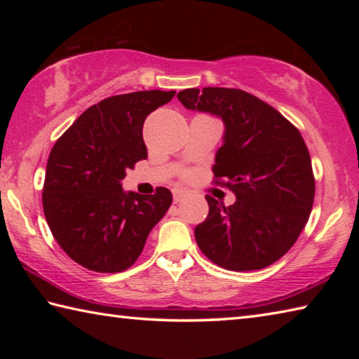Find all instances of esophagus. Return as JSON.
<instances>
[{"label":"esophagus","mask_w":359,"mask_h":359,"mask_svg":"<svg viewBox=\"0 0 359 359\" xmlns=\"http://www.w3.org/2000/svg\"><path fill=\"white\" fill-rule=\"evenodd\" d=\"M172 196H174V203H179L187 196V190L185 188H174Z\"/></svg>","instance_id":"obj_1"}]
</instances>
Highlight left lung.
I'll return each instance as SVG.
<instances>
[{
  "instance_id": "left-lung-1",
  "label": "left lung",
  "mask_w": 359,
  "mask_h": 359,
  "mask_svg": "<svg viewBox=\"0 0 359 359\" xmlns=\"http://www.w3.org/2000/svg\"><path fill=\"white\" fill-rule=\"evenodd\" d=\"M177 98L187 109L224 121L214 184L236 194L229 208L205 196L209 215L194 228L199 248L228 271H257L276 263L299 238L315 198L311 155L299 130L239 88H187Z\"/></svg>"
}]
</instances>
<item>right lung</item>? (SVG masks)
I'll use <instances>...</instances> for the list:
<instances>
[{
	"label": "right lung",
	"mask_w": 359,
	"mask_h": 359,
	"mask_svg": "<svg viewBox=\"0 0 359 359\" xmlns=\"http://www.w3.org/2000/svg\"><path fill=\"white\" fill-rule=\"evenodd\" d=\"M175 92L115 95L88 107L52 147L42 208L48 228L77 264L102 274L128 269L151 228L165 217L172 194L125 193L120 182L147 158L142 128L150 112Z\"/></svg>",
	"instance_id": "add662e5"
}]
</instances>
